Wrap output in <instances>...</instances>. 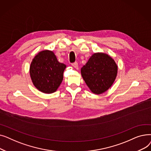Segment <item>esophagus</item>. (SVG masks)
Segmentation results:
<instances>
[{
    "mask_svg": "<svg viewBox=\"0 0 151 151\" xmlns=\"http://www.w3.org/2000/svg\"><path fill=\"white\" fill-rule=\"evenodd\" d=\"M71 65H72L74 68H75L76 69H78V63L77 62L73 63L72 64H71Z\"/></svg>",
    "mask_w": 151,
    "mask_h": 151,
    "instance_id": "esophagus-1",
    "label": "esophagus"
}]
</instances>
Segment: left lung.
<instances>
[{"label":"left lung","instance_id":"left-lung-1","mask_svg":"<svg viewBox=\"0 0 151 151\" xmlns=\"http://www.w3.org/2000/svg\"><path fill=\"white\" fill-rule=\"evenodd\" d=\"M117 70V63L109 55L96 52L81 68V73L90 91L100 95L111 87L116 78Z\"/></svg>","mask_w":151,"mask_h":151}]
</instances>
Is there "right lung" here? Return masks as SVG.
<instances>
[{
  "mask_svg": "<svg viewBox=\"0 0 151 151\" xmlns=\"http://www.w3.org/2000/svg\"><path fill=\"white\" fill-rule=\"evenodd\" d=\"M66 65L60 63L52 51L43 50L34 58L29 73L32 82L39 91L52 93L57 91L63 80Z\"/></svg>",
  "mask_w": 151,
  "mask_h": 151,
  "instance_id": "1",
  "label": "right lung"
}]
</instances>
